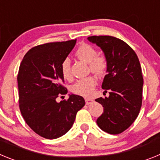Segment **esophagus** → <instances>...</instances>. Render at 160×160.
<instances>
[{"mask_svg": "<svg viewBox=\"0 0 160 160\" xmlns=\"http://www.w3.org/2000/svg\"><path fill=\"white\" fill-rule=\"evenodd\" d=\"M85 101H86V104H87V105H89V104H91L94 100L91 99V98H85Z\"/></svg>", "mask_w": 160, "mask_h": 160, "instance_id": "esophagus-1", "label": "esophagus"}]
</instances>
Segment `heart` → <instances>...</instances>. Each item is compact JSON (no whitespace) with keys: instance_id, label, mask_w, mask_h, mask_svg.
I'll list each match as a JSON object with an SVG mask.
<instances>
[{"instance_id":"obj_1","label":"heart","mask_w":160,"mask_h":160,"mask_svg":"<svg viewBox=\"0 0 160 160\" xmlns=\"http://www.w3.org/2000/svg\"><path fill=\"white\" fill-rule=\"evenodd\" d=\"M76 55L79 59L89 63L90 70L98 75H102L107 71V59L103 56H97V50L88 44H82L79 46L76 51ZM61 71L66 80H71L70 59L66 58L63 60L61 66ZM96 85L97 79L93 76H89L76 82L71 87V91L78 95L88 98L93 95Z\"/></svg>"}]
</instances>
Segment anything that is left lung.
<instances>
[{
  "mask_svg": "<svg viewBox=\"0 0 160 160\" xmlns=\"http://www.w3.org/2000/svg\"><path fill=\"white\" fill-rule=\"evenodd\" d=\"M89 42L101 48L107 62V74L102 88L109 97L98 98L103 113L98 126L105 132L117 135L128 129L138 117L142 106L143 78L135 52L128 44L111 36H92Z\"/></svg>",
  "mask_w": 160,
  "mask_h": 160,
  "instance_id": "left-lung-1",
  "label": "left lung"
}]
</instances>
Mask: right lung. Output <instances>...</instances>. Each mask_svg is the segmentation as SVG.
<instances>
[{"instance_id": "obj_1", "label": "right lung", "mask_w": 160, "mask_h": 160, "mask_svg": "<svg viewBox=\"0 0 160 160\" xmlns=\"http://www.w3.org/2000/svg\"><path fill=\"white\" fill-rule=\"evenodd\" d=\"M76 40L52 42L35 46L24 56L18 75L20 111L25 122L38 135L48 139L70 131L77 112L85 105L82 96L69 94L60 102L57 98L67 94L61 82L63 60Z\"/></svg>"}]
</instances>
